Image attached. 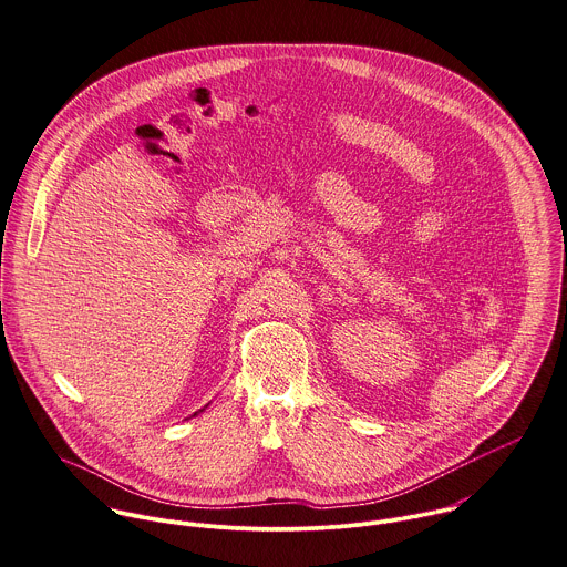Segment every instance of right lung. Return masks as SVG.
I'll return each instance as SVG.
<instances>
[{
	"label": "right lung",
	"mask_w": 567,
	"mask_h": 567,
	"mask_svg": "<svg viewBox=\"0 0 567 567\" xmlns=\"http://www.w3.org/2000/svg\"><path fill=\"white\" fill-rule=\"evenodd\" d=\"M203 411H205V409H200V411H196V413H194V415H198V413H203Z\"/></svg>",
	"instance_id": "obj_1"
}]
</instances>
